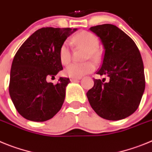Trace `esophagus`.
<instances>
[{"label": "esophagus", "mask_w": 152, "mask_h": 152, "mask_svg": "<svg viewBox=\"0 0 152 152\" xmlns=\"http://www.w3.org/2000/svg\"><path fill=\"white\" fill-rule=\"evenodd\" d=\"M80 79H81V77H79V78H71L70 81L71 82H75V81H77V80H80Z\"/></svg>", "instance_id": "1"}]
</instances>
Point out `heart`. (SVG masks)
Returning <instances> with one entry per match:
<instances>
[{
  "instance_id": "b5f03b06",
  "label": "heart",
  "mask_w": 152,
  "mask_h": 152,
  "mask_svg": "<svg viewBox=\"0 0 152 152\" xmlns=\"http://www.w3.org/2000/svg\"><path fill=\"white\" fill-rule=\"evenodd\" d=\"M72 42L78 47L86 48V59H92L97 61L99 57V50L98 49V39L94 34L86 31H82L76 34ZM72 54L69 42H65L62 44L59 50V59L62 64L66 65L70 61ZM95 69V65L90 61L77 64L73 63L68 65L64 73L66 76L71 78H79L88 73H91Z\"/></svg>"
}]
</instances>
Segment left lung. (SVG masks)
Wrapping results in <instances>:
<instances>
[{
  "label": "left lung",
  "instance_id": "1",
  "mask_svg": "<svg viewBox=\"0 0 152 152\" xmlns=\"http://www.w3.org/2000/svg\"><path fill=\"white\" fill-rule=\"evenodd\" d=\"M102 41L104 53L94 86L86 93L90 105L99 117L119 120L137 110L145 87L140 52L129 35L111 24L90 28Z\"/></svg>",
  "mask_w": 152,
  "mask_h": 152
}]
</instances>
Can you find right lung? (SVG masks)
<instances>
[{"mask_svg":"<svg viewBox=\"0 0 152 152\" xmlns=\"http://www.w3.org/2000/svg\"><path fill=\"white\" fill-rule=\"evenodd\" d=\"M76 30L42 28L17 50L10 69L9 92L16 110L26 120L43 122L61 110L69 79L60 77L56 85L48 79L63 69L60 48Z\"/></svg>","mask_w":152,"mask_h":152,"instance_id":"obj_1","label":"right lung"}]
</instances>
